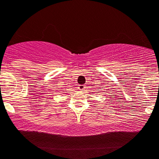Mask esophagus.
Instances as JSON below:
<instances>
[{"instance_id":"esophagus-1","label":"esophagus","mask_w":159,"mask_h":159,"mask_svg":"<svg viewBox=\"0 0 159 159\" xmlns=\"http://www.w3.org/2000/svg\"><path fill=\"white\" fill-rule=\"evenodd\" d=\"M85 86L84 85H83V84H80V85H79V89L80 90H81V91H82V90H84V87Z\"/></svg>"}]
</instances>
